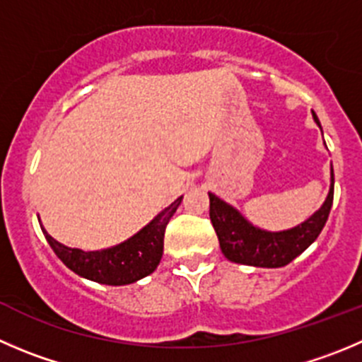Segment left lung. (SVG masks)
Listing matches in <instances>:
<instances>
[{
  "label": "left lung",
  "mask_w": 362,
  "mask_h": 362,
  "mask_svg": "<svg viewBox=\"0 0 362 362\" xmlns=\"http://www.w3.org/2000/svg\"><path fill=\"white\" fill-rule=\"evenodd\" d=\"M313 119L320 126L316 113ZM325 144V142H323ZM334 199V170L330 165V187L323 204L308 220L286 230H267L254 226L235 206L209 194V218L218 236L222 254L233 263L257 268H279L300 256L322 233Z\"/></svg>",
  "instance_id": "8db88e82"
}]
</instances>
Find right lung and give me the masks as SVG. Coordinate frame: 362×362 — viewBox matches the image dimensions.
Instances as JSON below:
<instances>
[{"label": "right lung", "mask_w": 362, "mask_h": 362, "mask_svg": "<svg viewBox=\"0 0 362 362\" xmlns=\"http://www.w3.org/2000/svg\"><path fill=\"white\" fill-rule=\"evenodd\" d=\"M183 197L175 199L170 206L158 213L147 226L127 238L119 245L108 247L101 250L72 249L57 242L53 236L42 227L47 243L54 250L62 263L88 281L108 284V286H126L132 282L140 281L156 270L163 256V236L168 220L179 208ZM40 222V218H39Z\"/></svg>", "instance_id": "right-lung-1"}]
</instances>
